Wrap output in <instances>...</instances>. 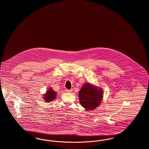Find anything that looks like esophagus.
Listing matches in <instances>:
<instances>
[{"instance_id":"obj_1","label":"esophagus","mask_w":149,"mask_h":149,"mask_svg":"<svg viewBox=\"0 0 149 149\" xmlns=\"http://www.w3.org/2000/svg\"><path fill=\"white\" fill-rule=\"evenodd\" d=\"M66 92L67 93H71L72 92L71 90H68V89H66Z\"/></svg>"}]
</instances>
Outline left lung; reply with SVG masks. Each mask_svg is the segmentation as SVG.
Wrapping results in <instances>:
<instances>
[{"instance_id":"8db88e82","label":"left lung","mask_w":149,"mask_h":149,"mask_svg":"<svg viewBox=\"0 0 149 149\" xmlns=\"http://www.w3.org/2000/svg\"><path fill=\"white\" fill-rule=\"evenodd\" d=\"M103 97L102 89L89 83H85L79 92L80 103L86 111H92L99 106Z\"/></svg>"}]
</instances>
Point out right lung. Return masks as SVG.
Returning <instances> with one entry per match:
<instances>
[{"label":"right lung","mask_w":149,"mask_h":149,"mask_svg":"<svg viewBox=\"0 0 149 149\" xmlns=\"http://www.w3.org/2000/svg\"><path fill=\"white\" fill-rule=\"evenodd\" d=\"M57 93L55 91L52 89L51 87L49 88L45 94H43V98L46 102H50L56 98Z\"/></svg>","instance_id":"right-lung-1"}]
</instances>
